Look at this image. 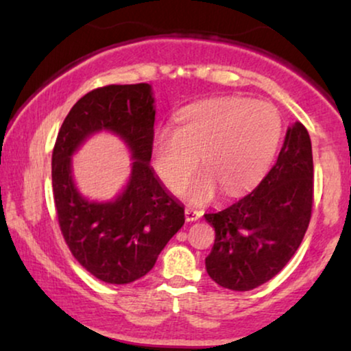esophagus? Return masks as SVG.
<instances>
[{"mask_svg": "<svg viewBox=\"0 0 351 351\" xmlns=\"http://www.w3.org/2000/svg\"><path fill=\"white\" fill-rule=\"evenodd\" d=\"M199 217H201L199 210L191 209V208L185 209V220H186V222H193V220H198Z\"/></svg>", "mask_w": 351, "mask_h": 351, "instance_id": "obj_1", "label": "esophagus"}]
</instances>
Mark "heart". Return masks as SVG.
I'll use <instances>...</instances> for the list:
<instances>
[{
  "mask_svg": "<svg viewBox=\"0 0 351 351\" xmlns=\"http://www.w3.org/2000/svg\"><path fill=\"white\" fill-rule=\"evenodd\" d=\"M281 118L273 105L244 97H220L189 105L177 114L176 129L162 128L153 137L158 176L174 193L189 186L198 169L206 171L190 196L203 203L215 195H239L257 184L275 156Z\"/></svg>",
  "mask_w": 351,
  "mask_h": 351,
  "instance_id": "obj_1",
  "label": "heart"
}]
</instances>
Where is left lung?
<instances>
[{
	"label": "left lung",
	"instance_id": "left-lung-1",
	"mask_svg": "<svg viewBox=\"0 0 351 351\" xmlns=\"http://www.w3.org/2000/svg\"><path fill=\"white\" fill-rule=\"evenodd\" d=\"M311 208V141L304 124L295 123L261 184L228 208L204 214L215 230L206 257L208 275L232 291H251L270 281L299 249Z\"/></svg>",
	"mask_w": 351,
	"mask_h": 351
}]
</instances>
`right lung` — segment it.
I'll list each match as a JSON object with an SVG mask.
<instances>
[{
    "label": "right lung",
    "instance_id": "1",
    "mask_svg": "<svg viewBox=\"0 0 351 351\" xmlns=\"http://www.w3.org/2000/svg\"><path fill=\"white\" fill-rule=\"evenodd\" d=\"M153 104L147 83L90 90L66 114L52 152V191L60 232L76 261L108 285H128L145 276L185 222L184 206L167 193L150 166ZM99 130L117 133L134 160L127 189L107 204L86 200L71 177V155Z\"/></svg>",
    "mask_w": 351,
    "mask_h": 351
}]
</instances>
